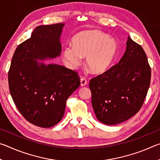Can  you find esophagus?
I'll list each match as a JSON object with an SVG mask.
<instances>
[{
	"label": "esophagus",
	"instance_id": "esophagus-1",
	"mask_svg": "<svg viewBox=\"0 0 160 160\" xmlns=\"http://www.w3.org/2000/svg\"><path fill=\"white\" fill-rule=\"evenodd\" d=\"M87 84H88V82H87V80L85 78H82L80 79V85L81 86H85Z\"/></svg>",
	"mask_w": 160,
	"mask_h": 160
}]
</instances>
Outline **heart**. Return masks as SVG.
<instances>
[{"instance_id": "1", "label": "heart", "mask_w": 160, "mask_h": 160, "mask_svg": "<svg viewBox=\"0 0 160 160\" xmlns=\"http://www.w3.org/2000/svg\"><path fill=\"white\" fill-rule=\"evenodd\" d=\"M72 46H66L63 57L70 68L77 67L86 57V64L94 74H102L109 68L117 53V44L112 37L96 30L80 32L72 39Z\"/></svg>"}]
</instances>
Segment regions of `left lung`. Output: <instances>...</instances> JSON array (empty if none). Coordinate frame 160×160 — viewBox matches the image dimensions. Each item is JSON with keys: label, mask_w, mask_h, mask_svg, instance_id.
<instances>
[{"label": "left lung", "mask_w": 160, "mask_h": 160, "mask_svg": "<svg viewBox=\"0 0 160 160\" xmlns=\"http://www.w3.org/2000/svg\"><path fill=\"white\" fill-rule=\"evenodd\" d=\"M118 63L92 78V104L96 117L106 125L127 121L139 112L150 85L151 68L141 46L128 37Z\"/></svg>", "instance_id": "obj_1"}]
</instances>
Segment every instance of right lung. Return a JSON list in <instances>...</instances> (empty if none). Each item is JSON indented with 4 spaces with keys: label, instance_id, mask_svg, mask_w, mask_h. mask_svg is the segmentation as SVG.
<instances>
[{
    "label": "right lung",
    "instance_id": "right-lung-1",
    "mask_svg": "<svg viewBox=\"0 0 160 160\" xmlns=\"http://www.w3.org/2000/svg\"><path fill=\"white\" fill-rule=\"evenodd\" d=\"M63 26L37 27L31 37L16 48L8 71L9 90L16 107L27 121L42 128L61 120L67 99L80 85L75 70L36 61L60 55Z\"/></svg>",
    "mask_w": 160,
    "mask_h": 160
}]
</instances>
